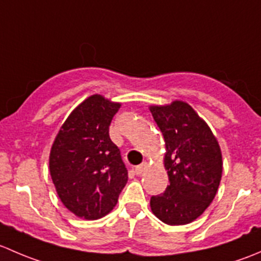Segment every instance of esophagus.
<instances>
[{
    "label": "esophagus",
    "instance_id": "obj_1",
    "mask_svg": "<svg viewBox=\"0 0 261 261\" xmlns=\"http://www.w3.org/2000/svg\"><path fill=\"white\" fill-rule=\"evenodd\" d=\"M145 169H146V163H143V164L135 167V173L136 174H141V173H143Z\"/></svg>",
    "mask_w": 261,
    "mask_h": 261
}]
</instances>
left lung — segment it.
<instances>
[{
    "mask_svg": "<svg viewBox=\"0 0 261 261\" xmlns=\"http://www.w3.org/2000/svg\"><path fill=\"white\" fill-rule=\"evenodd\" d=\"M165 141L164 167L170 184L150 199L151 211L167 225H187L215 198L222 177V154L211 128L183 101L150 106Z\"/></svg>",
    "mask_w": 261,
    "mask_h": 261,
    "instance_id": "left-lung-1",
    "label": "left lung"
}]
</instances>
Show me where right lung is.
Segmentation results:
<instances>
[{"label": "right lung", "mask_w": 261, "mask_h": 261, "mask_svg": "<svg viewBox=\"0 0 261 261\" xmlns=\"http://www.w3.org/2000/svg\"><path fill=\"white\" fill-rule=\"evenodd\" d=\"M121 105L93 94L60 127L49 169L60 201L84 220H98L114 210L127 183V169L109 128Z\"/></svg>", "instance_id": "right-lung-1"}]
</instances>
